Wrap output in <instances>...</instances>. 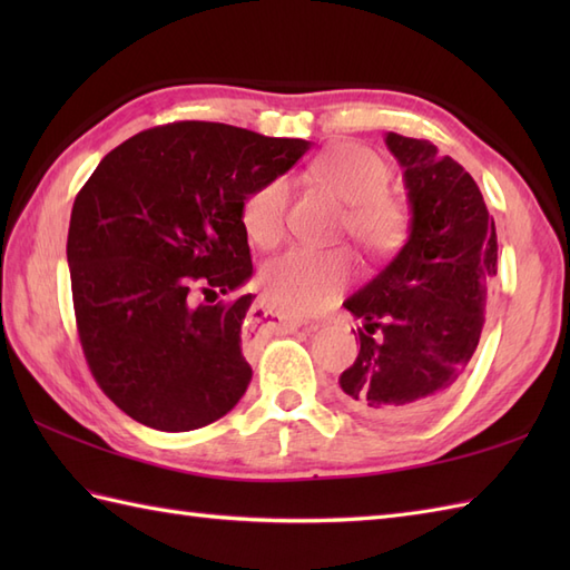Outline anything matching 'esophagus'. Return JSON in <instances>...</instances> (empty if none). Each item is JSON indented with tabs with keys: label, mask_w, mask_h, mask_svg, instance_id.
Returning a JSON list of instances; mask_svg holds the SVG:
<instances>
[{
	"label": "esophagus",
	"mask_w": 570,
	"mask_h": 570,
	"mask_svg": "<svg viewBox=\"0 0 570 570\" xmlns=\"http://www.w3.org/2000/svg\"><path fill=\"white\" fill-rule=\"evenodd\" d=\"M264 316H272L274 323L286 325V328H298V325H301L298 318H292V316H286V313H278V311H272V308L264 311Z\"/></svg>",
	"instance_id": "34e87169"
}]
</instances>
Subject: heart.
<instances>
[{"label": "heart", "mask_w": 570, "mask_h": 570, "mask_svg": "<svg viewBox=\"0 0 570 570\" xmlns=\"http://www.w3.org/2000/svg\"><path fill=\"white\" fill-rule=\"evenodd\" d=\"M316 184L345 203L343 229L370 254H390L402 245L409 225L404 203L390 186L392 168L377 151L362 144H337L311 164ZM292 184L278 176L252 190L242 203V227L259 247H274L286 233ZM353 264L345 252L288 249L266 262L262 269L264 292L272 304L292 313H313L343 292Z\"/></svg>", "instance_id": "1"}]
</instances>
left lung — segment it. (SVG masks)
<instances>
[{"label": "left lung", "mask_w": 570, "mask_h": 570, "mask_svg": "<svg viewBox=\"0 0 570 570\" xmlns=\"http://www.w3.org/2000/svg\"><path fill=\"white\" fill-rule=\"evenodd\" d=\"M404 171L409 237L345 301L362 318L360 353L337 384L362 416L409 421L445 399L480 343L498 274V235L475 180L426 139L390 131Z\"/></svg>", "instance_id": "8db88e82"}]
</instances>
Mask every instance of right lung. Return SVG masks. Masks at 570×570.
Here are the masks:
<instances>
[{
    "instance_id": "obj_1",
    "label": "right lung",
    "mask_w": 570,
    "mask_h": 570,
    "mask_svg": "<svg viewBox=\"0 0 570 570\" xmlns=\"http://www.w3.org/2000/svg\"><path fill=\"white\" fill-rule=\"evenodd\" d=\"M311 147L220 122L139 131L105 156L72 203L68 266L85 360L127 416L193 431L247 392L242 328L252 276L242 203Z\"/></svg>"
}]
</instances>
